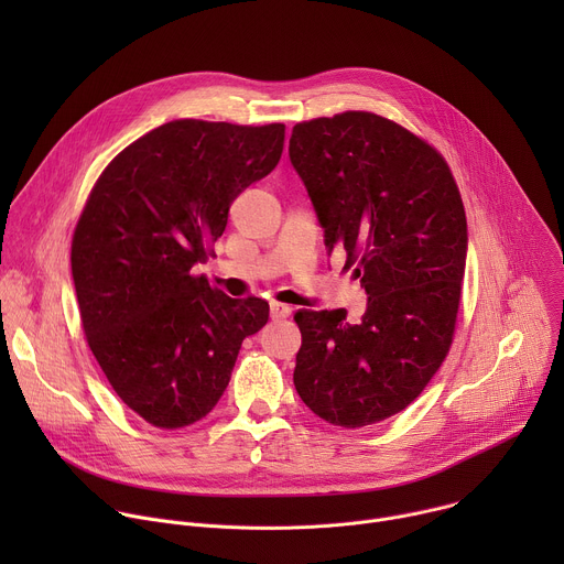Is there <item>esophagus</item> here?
<instances>
[{
  "label": "esophagus",
  "instance_id": "esophagus-1",
  "mask_svg": "<svg viewBox=\"0 0 564 564\" xmlns=\"http://www.w3.org/2000/svg\"><path fill=\"white\" fill-rule=\"evenodd\" d=\"M270 312H272V318H274V321H283V318H288V316L292 314V307L285 305V303L274 301V303L270 305Z\"/></svg>",
  "mask_w": 564,
  "mask_h": 564
}]
</instances>
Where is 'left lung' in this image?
Wrapping results in <instances>:
<instances>
[{
	"label": "left lung",
	"mask_w": 564,
	"mask_h": 564,
	"mask_svg": "<svg viewBox=\"0 0 564 564\" xmlns=\"http://www.w3.org/2000/svg\"><path fill=\"white\" fill-rule=\"evenodd\" d=\"M290 160L326 246L346 252L368 307L299 310L294 386L344 429L383 422L422 394L446 359L466 268V214L444 155L370 111L299 122Z\"/></svg>",
	"instance_id": "obj_1"
}]
</instances>
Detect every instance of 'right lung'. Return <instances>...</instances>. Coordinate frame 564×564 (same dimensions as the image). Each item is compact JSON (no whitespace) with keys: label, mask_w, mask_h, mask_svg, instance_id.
I'll use <instances>...</instances> for the list:
<instances>
[{"label":"right lung","mask_w":564,"mask_h":564,"mask_svg":"<svg viewBox=\"0 0 564 564\" xmlns=\"http://www.w3.org/2000/svg\"><path fill=\"white\" fill-rule=\"evenodd\" d=\"M285 124L172 120L124 147L77 218L70 272L87 344L124 404L155 429L203 420L263 299H229L205 263L229 205L281 160Z\"/></svg>","instance_id":"add662e5"}]
</instances>
